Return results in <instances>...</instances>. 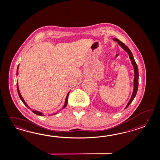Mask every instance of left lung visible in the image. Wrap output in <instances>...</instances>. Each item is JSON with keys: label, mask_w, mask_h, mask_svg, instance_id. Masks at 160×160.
Returning <instances> with one entry per match:
<instances>
[{"label": "left lung", "mask_w": 160, "mask_h": 160, "mask_svg": "<svg viewBox=\"0 0 160 160\" xmlns=\"http://www.w3.org/2000/svg\"><path fill=\"white\" fill-rule=\"evenodd\" d=\"M113 40L117 42L118 43L119 45V46H121L123 49L128 52V54L130 57V59L132 61V64L134 68V89H133V92L132 93V97L130 98V99L129 100V102H128L127 106L125 107V109L127 108L129 106V105L132 103V100L134 99L136 94L137 92L138 91V78H139V73H138V66L135 62V60L133 57V55L132 54L131 50L129 49V48H128V46L125 45L123 43L121 42V41H119V39L117 38H113Z\"/></svg>", "instance_id": "obj_1"}]
</instances>
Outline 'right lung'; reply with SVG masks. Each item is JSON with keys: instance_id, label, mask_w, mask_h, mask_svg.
<instances>
[{"instance_id": "obj_1", "label": "right lung", "mask_w": 160, "mask_h": 160, "mask_svg": "<svg viewBox=\"0 0 160 160\" xmlns=\"http://www.w3.org/2000/svg\"><path fill=\"white\" fill-rule=\"evenodd\" d=\"M17 75H18V68H17ZM17 91H18V95H19V96L20 99H21L22 101V102L23 103V104H24L25 106L27 107L28 108H29V109H31V108H30V107L28 106V105L26 104V103L25 102V100H24L23 98H22V96L21 95V93H20L19 90V87H18V81H17ZM69 92H70V91L68 92V93L67 94V97H66V99H65V104H64V106H63V107H62V108H65L66 107V106H67L68 98V96H69ZM31 110L32 111V112H33V113H34V114H36V115H40V116H45V115H44V114H43L42 112H39V111L34 110H32V109H31ZM57 114V113H54V114H52V115H54V114Z\"/></svg>"}]
</instances>
